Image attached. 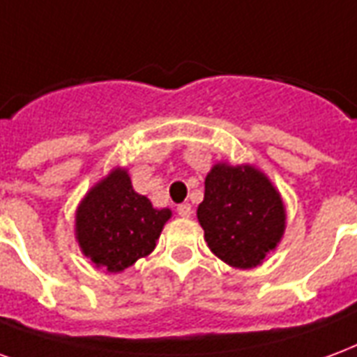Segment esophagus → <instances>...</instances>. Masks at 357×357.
Masks as SVG:
<instances>
[{"label": "esophagus", "mask_w": 357, "mask_h": 357, "mask_svg": "<svg viewBox=\"0 0 357 357\" xmlns=\"http://www.w3.org/2000/svg\"><path fill=\"white\" fill-rule=\"evenodd\" d=\"M176 213H178V217L182 218H188L192 217V205L190 204H181L176 207Z\"/></svg>", "instance_id": "esophagus-1"}]
</instances>
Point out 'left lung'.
I'll list each match as a JSON object with an SVG mask.
<instances>
[{
    "label": "left lung",
    "mask_w": 357,
    "mask_h": 357,
    "mask_svg": "<svg viewBox=\"0 0 357 357\" xmlns=\"http://www.w3.org/2000/svg\"><path fill=\"white\" fill-rule=\"evenodd\" d=\"M197 218L211 251L243 270L261 264L285 230L282 197L261 171L249 165L218 163L211 169Z\"/></svg>",
    "instance_id": "1"
}]
</instances>
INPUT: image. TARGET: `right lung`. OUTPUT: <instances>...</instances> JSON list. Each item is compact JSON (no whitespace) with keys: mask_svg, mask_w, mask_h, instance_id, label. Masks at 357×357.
Returning a JSON list of instances; mask_svg holds the SVG:
<instances>
[{"mask_svg":"<svg viewBox=\"0 0 357 357\" xmlns=\"http://www.w3.org/2000/svg\"><path fill=\"white\" fill-rule=\"evenodd\" d=\"M169 209H153L132 190L127 171L116 169L98 182L75 215L79 247L98 268L121 272L153 251Z\"/></svg>","mask_w":357,"mask_h":357,"instance_id":"right-lung-1","label":"right lung"}]
</instances>
